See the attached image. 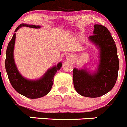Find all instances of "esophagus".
Listing matches in <instances>:
<instances>
[{"mask_svg": "<svg viewBox=\"0 0 127 127\" xmlns=\"http://www.w3.org/2000/svg\"><path fill=\"white\" fill-rule=\"evenodd\" d=\"M72 58V57L71 55H68L67 57V60H71Z\"/></svg>", "mask_w": 127, "mask_h": 127, "instance_id": "1", "label": "esophagus"}]
</instances>
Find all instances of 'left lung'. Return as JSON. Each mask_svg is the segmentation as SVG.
I'll list each match as a JSON object with an SVG mask.
<instances>
[{"mask_svg":"<svg viewBox=\"0 0 127 127\" xmlns=\"http://www.w3.org/2000/svg\"><path fill=\"white\" fill-rule=\"evenodd\" d=\"M94 35L88 37L100 51V61L97 71L73 69V82L76 92L86 97L97 98L111 90L116 83L119 60L116 44L107 28L94 25Z\"/></svg>","mask_w":127,"mask_h":127,"instance_id":"8db88e82","label":"left lung"}]
</instances>
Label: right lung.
I'll return each instance as SVG.
<instances>
[{
  "label": "right lung",
  "instance_id": "add662e5",
  "mask_svg": "<svg viewBox=\"0 0 127 127\" xmlns=\"http://www.w3.org/2000/svg\"><path fill=\"white\" fill-rule=\"evenodd\" d=\"M22 27L39 29L41 26L35 25L20 24L15 30L16 32ZM16 33L13 35L11 41L9 42L6 51L5 70L8 78L14 89L17 92L29 98H39L46 95L51 90L53 83V77L57 70H60L62 63L48 69L41 78L37 80H30L25 78L18 70L14 59V48L15 44Z\"/></svg>",
  "mask_w": 127,
  "mask_h": 127
}]
</instances>
